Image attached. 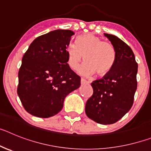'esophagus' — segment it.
<instances>
[{"label":"esophagus","instance_id":"34e87169","mask_svg":"<svg viewBox=\"0 0 151 151\" xmlns=\"http://www.w3.org/2000/svg\"><path fill=\"white\" fill-rule=\"evenodd\" d=\"M89 82L88 81H86L85 79H84V78H81V84L82 85H84V84H88Z\"/></svg>","mask_w":151,"mask_h":151}]
</instances>
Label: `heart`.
<instances>
[{
  "instance_id": "b5f03b06",
  "label": "heart",
  "mask_w": 151,
  "mask_h": 151,
  "mask_svg": "<svg viewBox=\"0 0 151 151\" xmlns=\"http://www.w3.org/2000/svg\"><path fill=\"white\" fill-rule=\"evenodd\" d=\"M67 55V63L73 70L78 69L84 57L86 63L81 69V73L88 76L94 73L98 76H104L111 71L116 60L114 46L91 33L78 36L76 45L68 47Z\"/></svg>"
}]
</instances>
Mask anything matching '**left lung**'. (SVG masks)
Returning a JSON list of instances; mask_svg holds the SVG:
<instances>
[{"label": "left lung", "instance_id": "obj_1", "mask_svg": "<svg viewBox=\"0 0 151 151\" xmlns=\"http://www.w3.org/2000/svg\"><path fill=\"white\" fill-rule=\"evenodd\" d=\"M104 35L116 50V60L110 73L91 83L93 94L86 102L85 113L97 123L109 125L119 120L132 106L138 63L129 45L113 35Z\"/></svg>", "mask_w": 151, "mask_h": 151}]
</instances>
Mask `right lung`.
I'll return each mask as SVG.
<instances>
[{"label":"right lung","mask_w":151,"mask_h":151,"mask_svg":"<svg viewBox=\"0 0 151 151\" xmlns=\"http://www.w3.org/2000/svg\"><path fill=\"white\" fill-rule=\"evenodd\" d=\"M71 30L52 31L29 45L19 70L17 94L24 109L48 118L63 109L65 97L81 85L79 76L67 63Z\"/></svg>","instance_id":"obj_1"}]
</instances>
